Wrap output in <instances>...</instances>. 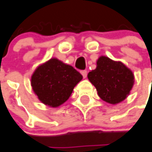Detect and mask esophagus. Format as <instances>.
I'll list each match as a JSON object with an SVG mask.
<instances>
[{"label": "esophagus", "instance_id": "obj_1", "mask_svg": "<svg viewBox=\"0 0 152 152\" xmlns=\"http://www.w3.org/2000/svg\"><path fill=\"white\" fill-rule=\"evenodd\" d=\"M81 74H82V76H83V78H86L87 77V75H88V72L86 70H83V71H81Z\"/></svg>", "mask_w": 152, "mask_h": 152}]
</instances>
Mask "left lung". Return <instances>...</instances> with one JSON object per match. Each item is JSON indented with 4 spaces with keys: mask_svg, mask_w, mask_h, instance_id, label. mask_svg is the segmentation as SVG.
Segmentation results:
<instances>
[{
    "mask_svg": "<svg viewBox=\"0 0 152 152\" xmlns=\"http://www.w3.org/2000/svg\"><path fill=\"white\" fill-rule=\"evenodd\" d=\"M98 95L107 103L116 105L124 101L134 84V74L121 61H116L106 56L99 57L96 69L88 74Z\"/></svg>",
    "mask_w": 152,
    "mask_h": 152,
    "instance_id": "left-lung-1",
    "label": "left lung"
}]
</instances>
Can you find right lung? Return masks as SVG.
Here are the masks:
<instances>
[{
    "label": "right lung",
    "instance_id": "1",
    "mask_svg": "<svg viewBox=\"0 0 152 152\" xmlns=\"http://www.w3.org/2000/svg\"><path fill=\"white\" fill-rule=\"evenodd\" d=\"M82 79V75L73 67L53 57L37 67L31 78V85L39 101L56 108L69 99Z\"/></svg>",
    "mask_w": 152,
    "mask_h": 152
}]
</instances>
